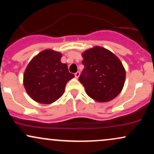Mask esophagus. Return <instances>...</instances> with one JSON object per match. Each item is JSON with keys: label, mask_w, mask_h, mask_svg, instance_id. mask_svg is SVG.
<instances>
[{"label": "esophagus", "mask_w": 154, "mask_h": 154, "mask_svg": "<svg viewBox=\"0 0 154 154\" xmlns=\"http://www.w3.org/2000/svg\"><path fill=\"white\" fill-rule=\"evenodd\" d=\"M79 75H80V73H79V72H77L75 74V76L76 78H78V77H79Z\"/></svg>", "instance_id": "1"}]
</instances>
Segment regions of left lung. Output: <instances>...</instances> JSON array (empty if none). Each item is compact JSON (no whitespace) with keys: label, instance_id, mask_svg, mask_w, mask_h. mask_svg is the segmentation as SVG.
<instances>
[{"label":"left lung","instance_id":"obj_1","mask_svg":"<svg viewBox=\"0 0 154 154\" xmlns=\"http://www.w3.org/2000/svg\"><path fill=\"white\" fill-rule=\"evenodd\" d=\"M84 69L79 80L88 96L98 102L114 99L122 90L125 70L120 60L111 51L96 46L82 54Z\"/></svg>","mask_w":154,"mask_h":154}]
</instances>
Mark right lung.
Instances as JSON below:
<instances>
[{
  "instance_id": "right-lung-1",
  "label": "right lung",
  "mask_w": 154,
  "mask_h": 154,
  "mask_svg": "<svg viewBox=\"0 0 154 154\" xmlns=\"http://www.w3.org/2000/svg\"><path fill=\"white\" fill-rule=\"evenodd\" d=\"M61 54L45 50L32 59L24 75V86L35 101L48 104L58 100L69 80L75 75L61 62Z\"/></svg>"
}]
</instances>
